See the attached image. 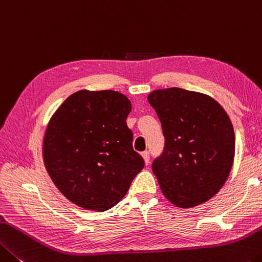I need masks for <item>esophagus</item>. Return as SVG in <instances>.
<instances>
[{
	"instance_id": "34e87169",
	"label": "esophagus",
	"mask_w": 262,
	"mask_h": 262,
	"mask_svg": "<svg viewBox=\"0 0 262 262\" xmlns=\"http://www.w3.org/2000/svg\"><path fill=\"white\" fill-rule=\"evenodd\" d=\"M141 157H143V159L145 161V165L147 166L149 164V153L147 151H145V152L141 153Z\"/></svg>"
}]
</instances>
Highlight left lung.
<instances>
[{
  "instance_id": "left-lung-1",
  "label": "left lung",
  "mask_w": 262,
  "mask_h": 262,
  "mask_svg": "<svg viewBox=\"0 0 262 262\" xmlns=\"http://www.w3.org/2000/svg\"><path fill=\"white\" fill-rule=\"evenodd\" d=\"M147 100L165 137L164 152L152 165L162 194L179 208L207 202L233 165L235 138L228 114L209 95L177 87L153 91Z\"/></svg>"
}]
</instances>
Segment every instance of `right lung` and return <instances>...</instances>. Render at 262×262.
Returning a JSON list of instances; mask_svg holds the SVG:
<instances>
[{"instance_id":"add662e5","label":"right lung","mask_w":262,"mask_h":262,"mask_svg":"<svg viewBox=\"0 0 262 262\" xmlns=\"http://www.w3.org/2000/svg\"><path fill=\"white\" fill-rule=\"evenodd\" d=\"M131 109L121 93L82 89L52 115L42 139V160L55 187L72 203L105 211L125 196L144 168L126 125Z\"/></svg>"}]
</instances>
